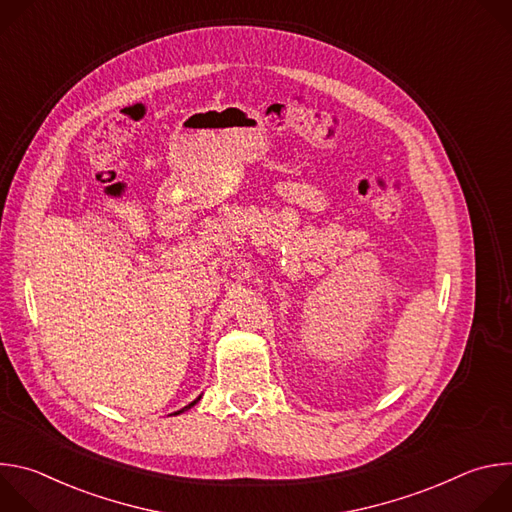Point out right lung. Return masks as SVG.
I'll use <instances>...</instances> for the list:
<instances>
[{
  "instance_id": "obj_1",
  "label": "right lung",
  "mask_w": 512,
  "mask_h": 512,
  "mask_svg": "<svg viewBox=\"0 0 512 512\" xmlns=\"http://www.w3.org/2000/svg\"><path fill=\"white\" fill-rule=\"evenodd\" d=\"M196 401H198V399H196ZM196 401H192V403H190V405H186V407H182V409H180V411H176V413H174V415H178V413H182V411H186V409H190V407H192V405H196Z\"/></svg>"
}]
</instances>
